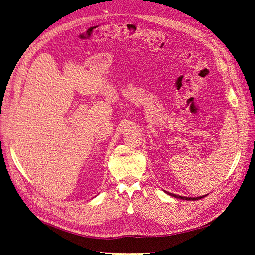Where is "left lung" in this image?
Returning <instances> with one entry per match:
<instances>
[{"instance_id":"1","label":"left lung","mask_w":255,"mask_h":255,"mask_svg":"<svg viewBox=\"0 0 255 255\" xmlns=\"http://www.w3.org/2000/svg\"><path fill=\"white\" fill-rule=\"evenodd\" d=\"M167 194H169L170 196H173V197H175V198H177V199H182V200H191V201H194V200H199V199H201V198H204L205 196H202V197H196V198H191V197H182V196H176V195H172V194H170V192H167Z\"/></svg>"}]
</instances>
